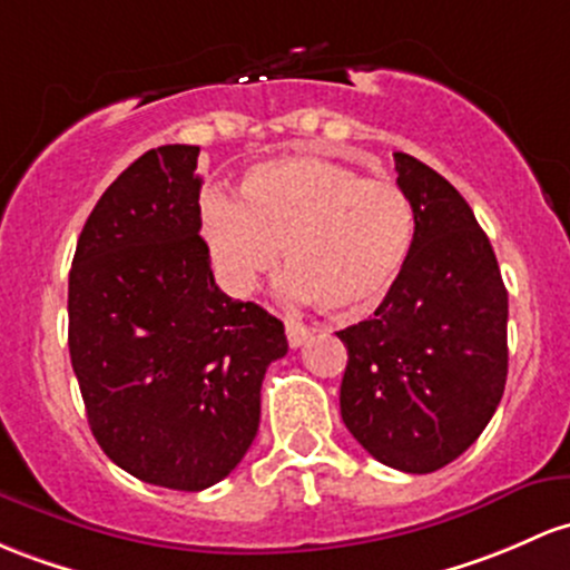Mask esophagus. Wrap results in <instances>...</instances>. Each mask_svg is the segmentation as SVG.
<instances>
[{"label":"esophagus","instance_id":"34e87169","mask_svg":"<svg viewBox=\"0 0 570 570\" xmlns=\"http://www.w3.org/2000/svg\"><path fill=\"white\" fill-rule=\"evenodd\" d=\"M311 337V330L299 322H286V341L292 348H299Z\"/></svg>","mask_w":570,"mask_h":570}]
</instances>
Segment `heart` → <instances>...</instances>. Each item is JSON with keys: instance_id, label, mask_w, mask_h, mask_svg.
I'll return each mask as SVG.
<instances>
[{"instance_id": "obj_1", "label": "heart", "mask_w": 570, "mask_h": 570, "mask_svg": "<svg viewBox=\"0 0 570 570\" xmlns=\"http://www.w3.org/2000/svg\"><path fill=\"white\" fill-rule=\"evenodd\" d=\"M210 259L235 295L278 265L284 295L362 316L395 292L416 246V210L392 178H362L327 156H281L243 175L240 199L210 189L199 203Z\"/></svg>"}]
</instances>
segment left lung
<instances>
[{"mask_svg":"<svg viewBox=\"0 0 570 570\" xmlns=\"http://www.w3.org/2000/svg\"><path fill=\"white\" fill-rule=\"evenodd\" d=\"M416 246L390 297L341 330V416L384 465L433 473L481 435L509 373V292L471 205L433 167L395 154Z\"/></svg>","mask_w":570,"mask_h":570,"instance_id":"left-lung-1","label":"left lung"}]
</instances>
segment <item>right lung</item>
<instances>
[{"mask_svg":"<svg viewBox=\"0 0 570 570\" xmlns=\"http://www.w3.org/2000/svg\"><path fill=\"white\" fill-rule=\"evenodd\" d=\"M197 146L151 148L105 189L72 256L70 360L102 452L146 484L199 492L259 430L284 324L224 295L199 237Z\"/></svg>","mask_w":570,"mask_h":570,"instance_id":"right-lung-1","label":"right lung"}]
</instances>
